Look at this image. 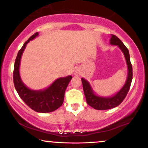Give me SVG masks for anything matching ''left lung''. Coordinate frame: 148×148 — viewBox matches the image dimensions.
Returning <instances> with one entry per match:
<instances>
[{"label": "left lung", "instance_id": "left-lung-1", "mask_svg": "<svg viewBox=\"0 0 148 148\" xmlns=\"http://www.w3.org/2000/svg\"><path fill=\"white\" fill-rule=\"evenodd\" d=\"M110 44L112 45L118 46L120 49V50L123 51L127 64L128 74H127V80L123 87L116 94L111 97H101L95 94L90 84L87 80L84 79V78L81 79L86 101L89 106H92L97 110L111 109V108H115V107L120 105L123 102L125 98L126 97L127 93L130 90L131 84H132L133 72H132V66L131 64L130 53H129L128 49L125 47L123 42L114 35H111Z\"/></svg>", "mask_w": 148, "mask_h": 148}]
</instances>
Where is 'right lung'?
Masks as SVG:
<instances>
[{
	"label": "right lung",
	"instance_id": "add662e5",
	"mask_svg": "<svg viewBox=\"0 0 148 148\" xmlns=\"http://www.w3.org/2000/svg\"><path fill=\"white\" fill-rule=\"evenodd\" d=\"M38 35L39 33H36L32 35L23 44V47L18 52L14 62L13 79L15 89L21 99L31 109L38 113H45L56 111L62 106L64 101V92L72 77V76H67L66 77L58 78L48 88L40 90L30 89L23 84L19 74L21 56L27 44Z\"/></svg>",
	"mask_w": 148,
	"mask_h": 148
}]
</instances>
